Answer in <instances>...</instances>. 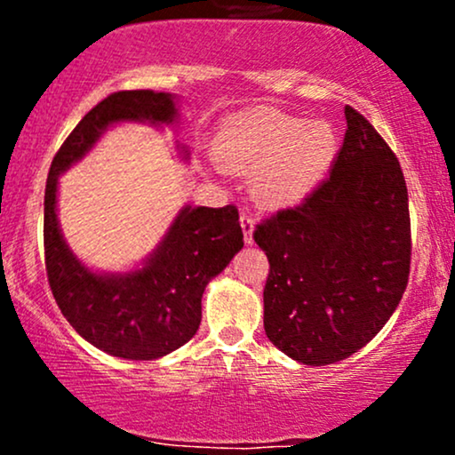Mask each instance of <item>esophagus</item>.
<instances>
[{
  "instance_id": "esophagus-1",
  "label": "esophagus",
  "mask_w": 455,
  "mask_h": 455,
  "mask_svg": "<svg viewBox=\"0 0 455 455\" xmlns=\"http://www.w3.org/2000/svg\"><path fill=\"white\" fill-rule=\"evenodd\" d=\"M239 222H242V228H243V239H245V243H252L254 216H252V213L243 212V213H242V218H239Z\"/></svg>"
}]
</instances>
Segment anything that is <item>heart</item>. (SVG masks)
<instances>
[{
    "label": "heart",
    "mask_w": 455,
    "mask_h": 455,
    "mask_svg": "<svg viewBox=\"0 0 455 455\" xmlns=\"http://www.w3.org/2000/svg\"><path fill=\"white\" fill-rule=\"evenodd\" d=\"M336 151V130L329 124H306L282 113L233 117L216 143L227 169L254 173V196L269 207L299 203L327 173Z\"/></svg>",
    "instance_id": "b5f03b06"
}]
</instances>
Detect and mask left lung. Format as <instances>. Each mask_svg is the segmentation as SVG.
<instances>
[{
	"mask_svg": "<svg viewBox=\"0 0 455 455\" xmlns=\"http://www.w3.org/2000/svg\"><path fill=\"white\" fill-rule=\"evenodd\" d=\"M331 173L301 205L257 224L265 250V333L306 365L351 357L372 340L409 284L411 216L400 162L353 107Z\"/></svg>",
	"mask_w": 455,
	"mask_h": 455,
	"instance_id": "1",
	"label": "left lung"
}]
</instances>
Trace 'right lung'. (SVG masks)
<instances>
[{
    "mask_svg": "<svg viewBox=\"0 0 455 455\" xmlns=\"http://www.w3.org/2000/svg\"><path fill=\"white\" fill-rule=\"evenodd\" d=\"M173 117L171 93L115 92L68 134L46 180L44 265L57 306L87 342L122 359H158L195 336L207 282L243 248L239 212L235 205L186 207L143 269L98 275L72 257L61 237L55 213L57 175L83 158L111 124L128 119L171 124Z\"/></svg>",
    "mask_w": 455,
    "mask_h": 455,
    "instance_id": "obj_1",
    "label": "right lung"
}]
</instances>
